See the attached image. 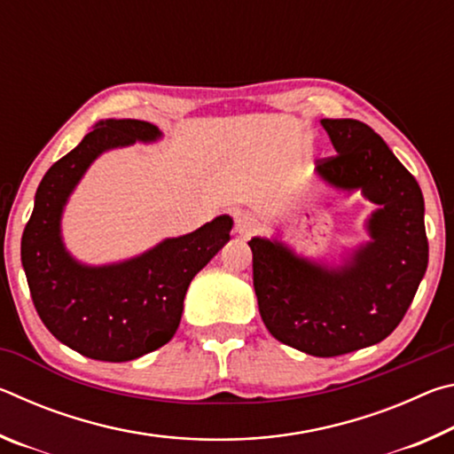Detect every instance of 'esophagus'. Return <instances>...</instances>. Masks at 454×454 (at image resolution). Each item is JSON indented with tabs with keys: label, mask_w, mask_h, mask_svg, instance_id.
<instances>
[{
	"label": "esophagus",
	"mask_w": 454,
	"mask_h": 454,
	"mask_svg": "<svg viewBox=\"0 0 454 454\" xmlns=\"http://www.w3.org/2000/svg\"><path fill=\"white\" fill-rule=\"evenodd\" d=\"M258 226H260V220L256 214H252V212H238L236 214V232L240 236H244V238L252 236L258 230Z\"/></svg>",
	"instance_id": "obj_1"
}]
</instances>
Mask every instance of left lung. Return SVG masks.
<instances>
[{
	"mask_svg": "<svg viewBox=\"0 0 454 454\" xmlns=\"http://www.w3.org/2000/svg\"><path fill=\"white\" fill-rule=\"evenodd\" d=\"M336 156L317 170L336 188H360L380 206L368 222L372 242L340 270L292 256L252 238L258 310L276 340L312 356L372 347L401 325L428 264L425 200L419 182L382 137L358 120H320Z\"/></svg>",
	"mask_w": 454,
	"mask_h": 454,
	"instance_id": "8db88e82",
	"label": "left lung"
}]
</instances>
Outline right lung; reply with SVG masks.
Returning a JSON list of instances; mask_svg holds the SVG:
<instances>
[{
  "label": "right lung",
  "mask_w": 454,
  "mask_h": 454,
  "mask_svg": "<svg viewBox=\"0 0 454 454\" xmlns=\"http://www.w3.org/2000/svg\"><path fill=\"white\" fill-rule=\"evenodd\" d=\"M158 136L150 121H99L45 172L21 236V264L45 328L66 347L104 363H126L170 342L192 278L230 240L232 220L218 216L196 232L114 266H82L64 250L61 208L96 156Z\"/></svg>",
  "instance_id": "right-lung-1"
}]
</instances>
